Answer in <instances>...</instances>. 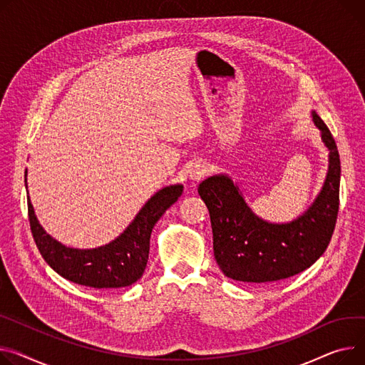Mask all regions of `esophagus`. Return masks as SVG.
<instances>
[{
	"instance_id": "obj_1",
	"label": "esophagus",
	"mask_w": 365,
	"mask_h": 365,
	"mask_svg": "<svg viewBox=\"0 0 365 365\" xmlns=\"http://www.w3.org/2000/svg\"><path fill=\"white\" fill-rule=\"evenodd\" d=\"M207 165L204 163H195L189 170V178L195 182H200L207 175Z\"/></svg>"
}]
</instances>
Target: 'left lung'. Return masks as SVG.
<instances>
[{
	"label": "left lung",
	"instance_id": "left-lung-1",
	"mask_svg": "<svg viewBox=\"0 0 365 365\" xmlns=\"http://www.w3.org/2000/svg\"><path fill=\"white\" fill-rule=\"evenodd\" d=\"M329 148V173L320 195L298 220L272 225L258 218L227 176L198 186L212 227V248L222 272L237 282L267 283L292 277L317 261L330 244L339 212L341 158L331 132L312 111Z\"/></svg>",
	"mask_w": 365,
	"mask_h": 365
}]
</instances>
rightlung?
Here are the masks:
<instances>
[{
	"mask_svg": "<svg viewBox=\"0 0 365 365\" xmlns=\"http://www.w3.org/2000/svg\"><path fill=\"white\" fill-rule=\"evenodd\" d=\"M182 190V185H175L157 192L123 233L111 244L95 250L67 248L46 235L36 220L28 195L31 232L42 258L61 277L96 289L125 287L143 274L153 227L165 210L179 200Z\"/></svg>",
	"mask_w": 365,
	"mask_h": 365,
	"instance_id": "right-lung-1",
	"label": "right lung"
}]
</instances>
